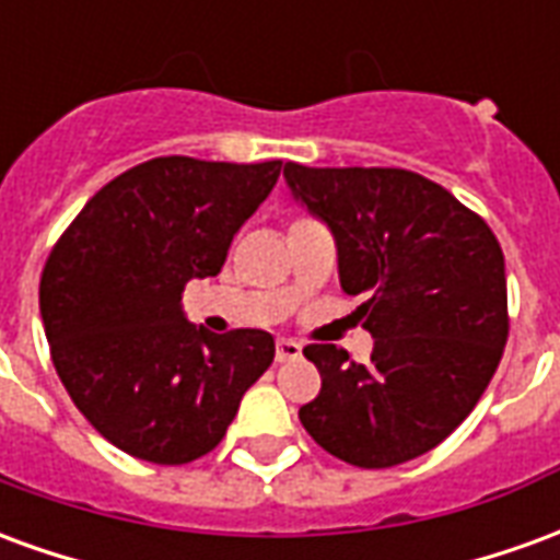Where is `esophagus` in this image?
<instances>
[{"label": "esophagus", "instance_id": "1", "mask_svg": "<svg viewBox=\"0 0 560 560\" xmlns=\"http://www.w3.org/2000/svg\"><path fill=\"white\" fill-rule=\"evenodd\" d=\"M303 357V345L293 339H279L276 341V360L279 363H291V360H300Z\"/></svg>", "mask_w": 560, "mask_h": 560}]
</instances>
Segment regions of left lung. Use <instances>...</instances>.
I'll use <instances>...</instances> for the list:
<instances>
[{
    "mask_svg": "<svg viewBox=\"0 0 560 560\" xmlns=\"http://www.w3.org/2000/svg\"><path fill=\"white\" fill-rule=\"evenodd\" d=\"M291 195L336 240L341 291L360 296L375 339L369 363L308 345L320 393L305 432L357 468L429 453L489 387L506 345L504 252L489 224L401 167L284 164Z\"/></svg>",
    "mask_w": 560,
    "mask_h": 560,
    "instance_id": "obj_1",
    "label": "left lung"
}]
</instances>
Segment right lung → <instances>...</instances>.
Here are the masks:
<instances>
[{
    "label": "right lung",
    "instance_id": "1",
    "mask_svg": "<svg viewBox=\"0 0 560 560\" xmlns=\"http://www.w3.org/2000/svg\"><path fill=\"white\" fill-rule=\"evenodd\" d=\"M281 161H143L92 197L42 272V320L68 396L128 456H207L276 357L264 329L188 324L183 291L219 276Z\"/></svg>",
    "mask_w": 560,
    "mask_h": 560
}]
</instances>
